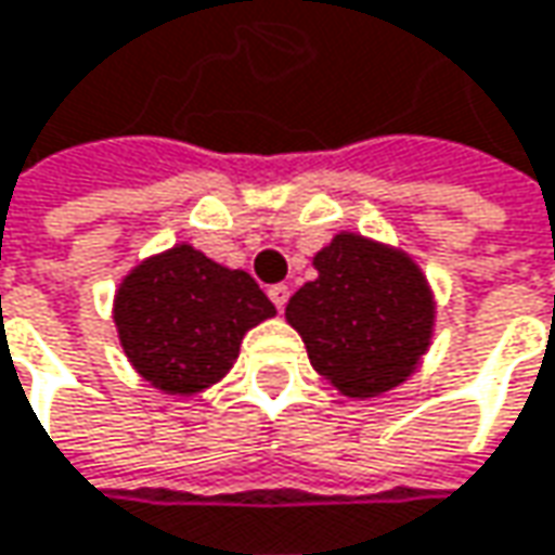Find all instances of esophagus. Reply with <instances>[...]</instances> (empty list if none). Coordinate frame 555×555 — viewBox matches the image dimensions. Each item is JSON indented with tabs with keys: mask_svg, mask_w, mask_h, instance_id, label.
Wrapping results in <instances>:
<instances>
[{
	"mask_svg": "<svg viewBox=\"0 0 555 555\" xmlns=\"http://www.w3.org/2000/svg\"><path fill=\"white\" fill-rule=\"evenodd\" d=\"M267 295H270V301H273L279 310L285 308V301H288V288H285V285H273V288H270Z\"/></svg>",
	"mask_w": 555,
	"mask_h": 555,
	"instance_id": "34e87169",
	"label": "esophagus"
}]
</instances>
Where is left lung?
<instances>
[{
  "label": "left lung",
  "instance_id": "8db88e82",
  "mask_svg": "<svg viewBox=\"0 0 555 555\" xmlns=\"http://www.w3.org/2000/svg\"><path fill=\"white\" fill-rule=\"evenodd\" d=\"M285 320L313 371L348 399H374L417 371L434 336V292L405 250L339 232L313 257Z\"/></svg>",
  "mask_w": 555,
  "mask_h": 555
}]
</instances>
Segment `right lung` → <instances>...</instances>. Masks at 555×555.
<instances>
[{
  "mask_svg": "<svg viewBox=\"0 0 555 555\" xmlns=\"http://www.w3.org/2000/svg\"><path fill=\"white\" fill-rule=\"evenodd\" d=\"M273 313V301L245 270H229L191 245L138 263L113 305L131 367L169 396H194L219 383L247 330Z\"/></svg>",
  "mask_w": 555,
  "mask_h": 555,
  "instance_id": "1",
  "label": "right lung"
}]
</instances>
